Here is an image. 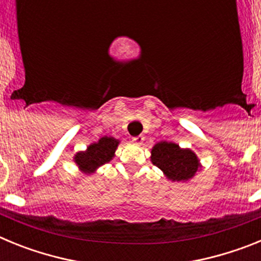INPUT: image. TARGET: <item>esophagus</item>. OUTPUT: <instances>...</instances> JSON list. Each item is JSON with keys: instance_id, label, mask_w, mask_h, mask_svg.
I'll return each instance as SVG.
<instances>
[{"instance_id": "1", "label": "esophagus", "mask_w": 261, "mask_h": 261, "mask_svg": "<svg viewBox=\"0 0 261 261\" xmlns=\"http://www.w3.org/2000/svg\"><path fill=\"white\" fill-rule=\"evenodd\" d=\"M144 140H145V137H144V136H142V135L136 136V137L132 138V141L135 142V144H137V145H141L142 142H144Z\"/></svg>"}]
</instances>
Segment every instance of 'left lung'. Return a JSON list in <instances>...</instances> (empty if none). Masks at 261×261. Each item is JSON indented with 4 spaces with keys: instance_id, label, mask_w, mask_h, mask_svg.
I'll return each instance as SVG.
<instances>
[{
    "instance_id": "8db88e82",
    "label": "left lung",
    "mask_w": 261,
    "mask_h": 261,
    "mask_svg": "<svg viewBox=\"0 0 261 261\" xmlns=\"http://www.w3.org/2000/svg\"><path fill=\"white\" fill-rule=\"evenodd\" d=\"M151 162L172 181L188 180L199 170V159L190 149L172 142H158L151 150Z\"/></svg>"
}]
</instances>
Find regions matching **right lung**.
I'll return each instance as SVG.
<instances>
[{
    "instance_id": "1",
    "label": "right lung",
    "mask_w": 261,
    "mask_h": 261,
    "mask_svg": "<svg viewBox=\"0 0 261 261\" xmlns=\"http://www.w3.org/2000/svg\"><path fill=\"white\" fill-rule=\"evenodd\" d=\"M119 141L114 137H102L95 144L90 145L86 151L75 154L74 161L85 174H91L99 167L110 162L115 155Z\"/></svg>"
}]
</instances>
